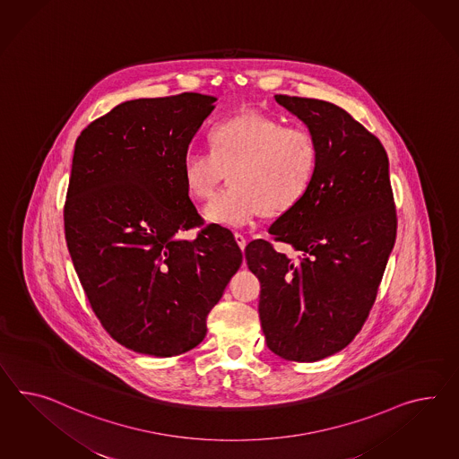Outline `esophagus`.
<instances>
[{
    "label": "esophagus",
    "instance_id": "34e87169",
    "mask_svg": "<svg viewBox=\"0 0 459 459\" xmlns=\"http://www.w3.org/2000/svg\"><path fill=\"white\" fill-rule=\"evenodd\" d=\"M236 243H238V247H241V251L247 247V238L241 235V233H235Z\"/></svg>",
    "mask_w": 459,
    "mask_h": 459
}]
</instances>
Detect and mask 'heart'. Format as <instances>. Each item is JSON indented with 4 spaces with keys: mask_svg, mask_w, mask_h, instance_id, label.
<instances>
[{
    "mask_svg": "<svg viewBox=\"0 0 459 459\" xmlns=\"http://www.w3.org/2000/svg\"><path fill=\"white\" fill-rule=\"evenodd\" d=\"M210 152L189 150L183 179L189 196L208 200L228 171L230 186L220 191L204 216L212 223L239 228L259 212L278 216L305 198L316 175L319 146L313 131L280 118L247 113L224 119L208 136Z\"/></svg>",
    "mask_w": 459,
    "mask_h": 459,
    "instance_id": "b5f03b06",
    "label": "heart"
}]
</instances>
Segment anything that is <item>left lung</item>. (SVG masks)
<instances>
[{"instance_id":"8db88e82","label":"left lung","mask_w":459,"mask_h":459,"mask_svg":"<svg viewBox=\"0 0 459 459\" xmlns=\"http://www.w3.org/2000/svg\"><path fill=\"white\" fill-rule=\"evenodd\" d=\"M274 100L313 131L319 163L305 198L268 230L298 255L253 239L245 258L261 282L259 319L268 348L288 361L311 363L346 348L363 328L398 218L388 154L373 133L328 101L288 94Z\"/></svg>"}]
</instances>
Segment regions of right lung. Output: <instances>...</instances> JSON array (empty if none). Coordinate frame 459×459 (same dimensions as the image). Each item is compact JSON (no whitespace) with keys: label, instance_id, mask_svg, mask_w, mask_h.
Segmentation results:
<instances>
[{"label":"right lung","instance_id":"1","mask_svg":"<svg viewBox=\"0 0 459 459\" xmlns=\"http://www.w3.org/2000/svg\"><path fill=\"white\" fill-rule=\"evenodd\" d=\"M214 101L200 93L125 101L74 144L66 245L94 315L136 353L169 358L198 346L243 263L230 230L204 226L181 171Z\"/></svg>","mask_w":459,"mask_h":459}]
</instances>
